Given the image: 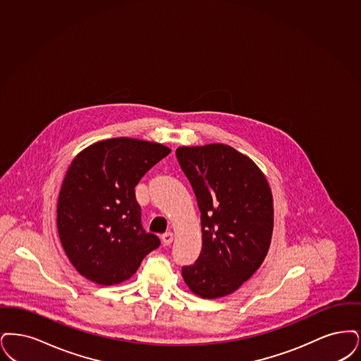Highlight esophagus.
<instances>
[{
	"mask_svg": "<svg viewBox=\"0 0 361 361\" xmlns=\"http://www.w3.org/2000/svg\"><path fill=\"white\" fill-rule=\"evenodd\" d=\"M173 232H166L164 235H161V241L164 245H170L173 243Z\"/></svg>",
	"mask_w": 361,
	"mask_h": 361,
	"instance_id": "obj_1",
	"label": "esophagus"
}]
</instances>
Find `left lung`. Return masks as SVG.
I'll return each mask as SVG.
<instances>
[{
  "label": "left lung",
  "instance_id": "1",
  "mask_svg": "<svg viewBox=\"0 0 361 361\" xmlns=\"http://www.w3.org/2000/svg\"><path fill=\"white\" fill-rule=\"evenodd\" d=\"M178 163L201 212L202 250L182 267L201 298L232 294L262 266L274 228L272 194L250 157L225 144L179 147Z\"/></svg>",
  "mask_w": 361,
  "mask_h": 361
}]
</instances>
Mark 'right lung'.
Returning a JSON list of instances; mask_svg holds the SVG:
<instances>
[{
  "label": "right lung",
  "mask_w": 361,
  "mask_h": 361,
  "mask_svg": "<svg viewBox=\"0 0 361 361\" xmlns=\"http://www.w3.org/2000/svg\"><path fill=\"white\" fill-rule=\"evenodd\" d=\"M170 148L128 137L98 141L71 161L58 200L63 250L82 276L111 286L129 279L160 245L141 225L135 188Z\"/></svg>",
  "instance_id": "add662e5"
}]
</instances>
